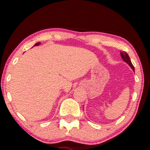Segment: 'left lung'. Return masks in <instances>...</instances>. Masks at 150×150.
I'll list each match as a JSON object with an SVG mask.
<instances>
[{
    "label": "left lung",
    "instance_id": "obj_1",
    "mask_svg": "<svg viewBox=\"0 0 150 150\" xmlns=\"http://www.w3.org/2000/svg\"><path fill=\"white\" fill-rule=\"evenodd\" d=\"M120 54H121V57H122V58L123 60H124L126 63H128V64L130 65V67H131V68L132 69V70L134 71V67L133 66L132 63V62H131V61H130V57H129L128 54H127V52H124H124H120Z\"/></svg>",
    "mask_w": 150,
    "mask_h": 150
}]
</instances>
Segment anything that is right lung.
<instances>
[{"mask_svg":"<svg viewBox=\"0 0 150 150\" xmlns=\"http://www.w3.org/2000/svg\"><path fill=\"white\" fill-rule=\"evenodd\" d=\"M40 44V42H38V43H37V44H35L34 45V46H39V45Z\"/></svg>","mask_w":150,"mask_h":150,"instance_id":"obj_1","label":"right lung"}]
</instances>
